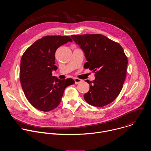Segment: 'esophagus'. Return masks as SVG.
I'll return each instance as SVG.
<instances>
[{
	"label": "esophagus",
	"mask_w": 151,
	"mask_h": 151,
	"mask_svg": "<svg viewBox=\"0 0 151 151\" xmlns=\"http://www.w3.org/2000/svg\"><path fill=\"white\" fill-rule=\"evenodd\" d=\"M74 81H75V84H78V83H79L80 82H82V80L79 79V78H75L74 79Z\"/></svg>",
	"instance_id": "1"
}]
</instances>
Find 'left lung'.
<instances>
[{
  "instance_id": "left-lung-1",
  "label": "left lung",
  "mask_w": 151,
  "mask_h": 151,
  "mask_svg": "<svg viewBox=\"0 0 151 151\" xmlns=\"http://www.w3.org/2000/svg\"><path fill=\"white\" fill-rule=\"evenodd\" d=\"M85 54L84 68L94 72L93 81L86 80L90 90L83 96L88 104L103 107L112 102L120 93L126 77L127 57L122 47L100 34L72 35Z\"/></svg>"
}]
</instances>
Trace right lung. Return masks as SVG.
Returning a JSON list of instances; mask_svg holds the SVG:
<instances>
[{"mask_svg":"<svg viewBox=\"0 0 151 151\" xmlns=\"http://www.w3.org/2000/svg\"><path fill=\"white\" fill-rule=\"evenodd\" d=\"M68 42H72L69 36H44L34 42L21 57V87L30 104L39 111L48 112L56 108L64 90L75 83L73 79L61 80L52 75L57 69L55 52Z\"/></svg>","mask_w":151,"mask_h":151,"instance_id":"1","label":"right lung"}]
</instances>
